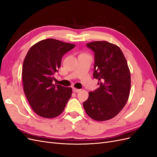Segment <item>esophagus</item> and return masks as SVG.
<instances>
[{
  "instance_id": "1",
  "label": "esophagus",
  "mask_w": 157,
  "mask_h": 157,
  "mask_svg": "<svg viewBox=\"0 0 157 157\" xmlns=\"http://www.w3.org/2000/svg\"><path fill=\"white\" fill-rule=\"evenodd\" d=\"M80 89H77V88H73V92H75V93H77L78 92H80Z\"/></svg>"
}]
</instances>
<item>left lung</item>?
Returning a JSON list of instances; mask_svg holds the SVG:
<instances>
[{
  "label": "left lung",
  "mask_w": 157,
  "mask_h": 157,
  "mask_svg": "<svg viewBox=\"0 0 157 157\" xmlns=\"http://www.w3.org/2000/svg\"><path fill=\"white\" fill-rule=\"evenodd\" d=\"M94 53L93 77L99 88L89 92L83 107L92 119L104 121L117 115L129 98L131 77L125 57L119 47L107 41L86 44Z\"/></svg>",
  "instance_id": "1"
}]
</instances>
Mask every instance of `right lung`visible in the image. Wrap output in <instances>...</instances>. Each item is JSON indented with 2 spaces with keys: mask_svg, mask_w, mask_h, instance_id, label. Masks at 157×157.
I'll list each match as a JSON object with an SVG mask.
<instances>
[{
  "mask_svg": "<svg viewBox=\"0 0 157 157\" xmlns=\"http://www.w3.org/2000/svg\"><path fill=\"white\" fill-rule=\"evenodd\" d=\"M75 47L48 39L33 45L23 63L22 80L26 98L33 110L44 118L58 117L71 97L72 88L53 84L63 56Z\"/></svg>",
  "mask_w": 157,
  "mask_h": 157,
  "instance_id": "1",
  "label": "right lung"
}]
</instances>
